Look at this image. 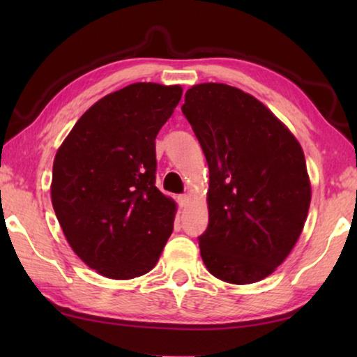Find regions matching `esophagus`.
Returning <instances> with one entry per match:
<instances>
[{
  "label": "esophagus",
  "instance_id": "34e87169",
  "mask_svg": "<svg viewBox=\"0 0 357 357\" xmlns=\"http://www.w3.org/2000/svg\"><path fill=\"white\" fill-rule=\"evenodd\" d=\"M178 204L181 208H185L189 204V197L187 195H178Z\"/></svg>",
  "mask_w": 357,
  "mask_h": 357
}]
</instances>
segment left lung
I'll return each instance as SVG.
<instances>
[{
  "instance_id": "1",
  "label": "left lung",
  "mask_w": 357,
  "mask_h": 357,
  "mask_svg": "<svg viewBox=\"0 0 357 357\" xmlns=\"http://www.w3.org/2000/svg\"><path fill=\"white\" fill-rule=\"evenodd\" d=\"M181 110L209 167L203 263L223 282L263 280L293 250L309 213L301 144L261 102L223 83L187 89Z\"/></svg>"
}]
</instances>
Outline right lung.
Instances as JSON below:
<instances>
[{
  "label": "right lung",
  "mask_w": 357,
  "mask_h": 357,
  "mask_svg": "<svg viewBox=\"0 0 357 357\" xmlns=\"http://www.w3.org/2000/svg\"><path fill=\"white\" fill-rule=\"evenodd\" d=\"M183 88L134 83L83 113L53 162L52 204L78 257L99 274L149 273L173 231L176 204L155 187V137Z\"/></svg>",
  "instance_id": "obj_1"
}]
</instances>
